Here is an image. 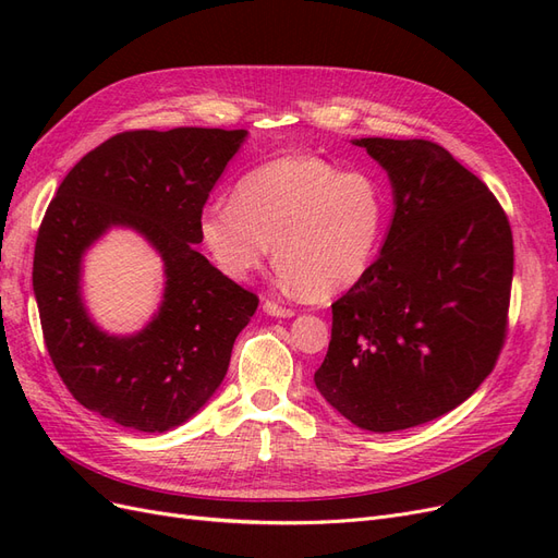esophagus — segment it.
I'll use <instances>...</instances> for the list:
<instances>
[{
  "instance_id": "1",
  "label": "esophagus",
  "mask_w": 558,
  "mask_h": 558,
  "mask_svg": "<svg viewBox=\"0 0 558 558\" xmlns=\"http://www.w3.org/2000/svg\"><path fill=\"white\" fill-rule=\"evenodd\" d=\"M263 310H265V314L275 316V318H291V316H295V310L283 307V305H279V302H272V300H265Z\"/></svg>"
}]
</instances>
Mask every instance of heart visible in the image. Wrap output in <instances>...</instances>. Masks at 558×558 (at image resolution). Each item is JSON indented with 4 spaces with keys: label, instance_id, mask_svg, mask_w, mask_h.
I'll use <instances>...</instances> for the list:
<instances>
[{
    "label": "heart",
    "instance_id": "heart-1",
    "mask_svg": "<svg viewBox=\"0 0 558 558\" xmlns=\"http://www.w3.org/2000/svg\"><path fill=\"white\" fill-rule=\"evenodd\" d=\"M388 223L384 185L344 172L314 154L267 160L214 199L197 232L209 258L230 279H246L269 253L281 277L305 300H328L356 286L373 267Z\"/></svg>",
    "mask_w": 558,
    "mask_h": 558
}]
</instances>
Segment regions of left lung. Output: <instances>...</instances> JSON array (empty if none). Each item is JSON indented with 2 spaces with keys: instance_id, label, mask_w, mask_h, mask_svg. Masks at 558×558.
I'll return each mask as SVG.
<instances>
[{
  "instance_id": "8db88e82",
  "label": "left lung",
  "mask_w": 558,
  "mask_h": 558,
  "mask_svg": "<svg viewBox=\"0 0 558 558\" xmlns=\"http://www.w3.org/2000/svg\"><path fill=\"white\" fill-rule=\"evenodd\" d=\"M393 189L379 258L332 302L314 384L353 426L391 433L459 408L508 332L510 221L494 193L426 140H353Z\"/></svg>"
}]
</instances>
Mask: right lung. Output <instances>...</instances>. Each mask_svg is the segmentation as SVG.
<instances>
[{
  "instance_id": "right-lung-1",
  "label": "right lung",
  "mask_w": 558,
  "mask_h": 558,
  "mask_svg": "<svg viewBox=\"0 0 558 558\" xmlns=\"http://www.w3.org/2000/svg\"><path fill=\"white\" fill-rule=\"evenodd\" d=\"M246 130H132L99 144L64 177L41 221L32 286L46 349L83 408L142 433L185 424L221 386L232 344L258 298L195 248L197 221ZM130 227L166 265L159 314L134 336H109L80 295L85 251Z\"/></svg>"
}]
</instances>
